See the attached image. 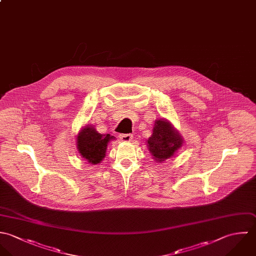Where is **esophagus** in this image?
I'll return each instance as SVG.
<instances>
[{
    "label": "esophagus",
    "mask_w": 256,
    "mask_h": 256,
    "mask_svg": "<svg viewBox=\"0 0 256 256\" xmlns=\"http://www.w3.org/2000/svg\"><path fill=\"white\" fill-rule=\"evenodd\" d=\"M120 138L122 142H132V134H120Z\"/></svg>",
    "instance_id": "obj_1"
}]
</instances>
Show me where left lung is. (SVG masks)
I'll return each mask as SVG.
<instances>
[{
  "label": "left lung",
  "mask_w": 256,
  "mask_h": 256,
  "mask_svg": "<svg viewBox=\"0 0 256 256\" xmlns=\"http://www.w3.org/2000/svg\"><path fill=\"white\" fill-rule=\"evenodd\" d=\"M182 144L181 136L174 130L171 122L164 118L155 120L152 134L148 140V146L154 160L162 162L172 157Z\"/></svg>",
  "instance_id": "1"
}]
</instances>
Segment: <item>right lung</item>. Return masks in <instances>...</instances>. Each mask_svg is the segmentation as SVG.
<instances>
[{
	"mask_svg": "<svg viewBox=\"0 0 256 256\" xmlns=\"http://www.w3.org/2000/svg\"><path fill=\"white\" fill-rule=\"evenodd\" d=\"M77 150L81 156L91 164H98L106 156V146L114 136L99 134L94 126H84L77 136Z\"/></svg>",
	"mask_w": 256,
	"mask_h": 256,
	"instance_id": "right-lung-1",
	"label": "right lung"
}]
</instances>
